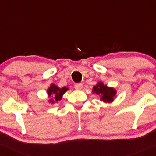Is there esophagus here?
Listing matches in <instances>:
<instances>
[{
    "label": "esophagus",
    "instance_id": "34e87169",
    "mask_svg": "<svg viewBox=\"0 0 156 156\" xmlns=\"http://www.w3.org/2000/svg\"><path fill=\"white\" fill-rule=\"evenodd\" d=\"M74 87L75 88L76 90H81L83 88V84L81 83H75Z\"/></svg>",
    "mask_w": 156,
    "mask_h": 156
}]
</instances>
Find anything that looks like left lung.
Instances as JSON below:
<instances>
[{"mask_svg": "<svg viewBox=\"0 0 156 156\" xmlns=\"http://www.w3.org/2000/svg\"><path fill=\"white\" fill-rule=\"evenodd\" d=\"M93 92L96 94L101 96V101L105 102H111L114 100V96L116 95V90L113 88L108 87L106 85H104L102 83H98L96 86H94Z\"/></svg>", "mask_w": 156, "mask_h": 156, "instance_id": "1", "label": "left lung"}]
</instances>
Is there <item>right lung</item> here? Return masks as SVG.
<instances>
[{"instance_id":"obj_1","label":"right lung","mask_w":156,"mask_h":156,"mask_svg":"<svg viewBox=\"0 0 156 156\" xmlns=\"http://www.w3.org/2000/svg\"><path fill=\"white\" fill-rule=\"evenodd\" d=\"M68 90V88H66V87L63 88H59L58 87L55 86V84H51L50 86V87L48 88V95L49 97L55 98V99H51L49 101L50 102L54 103L55 100L56 101H58V100H60L62 98V96L63 94H64L65 92Z\"/></svg>"}]
</instances>
